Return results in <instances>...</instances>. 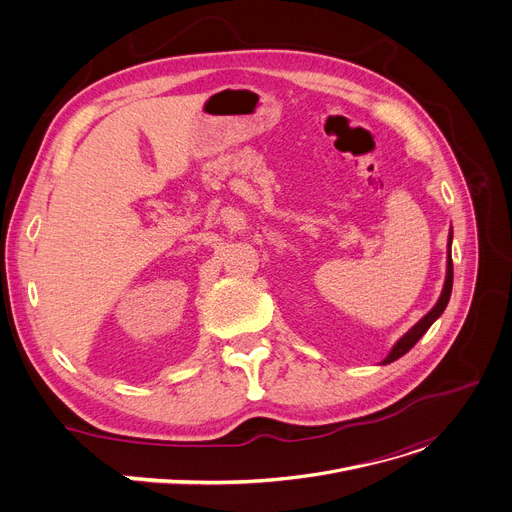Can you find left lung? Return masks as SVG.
<instances>
[{"mask_svg": "<svg viewBox=\"0 0 512 512\" xmlns=\"http://www.w3.org/2000/svg\"><path fill=\"white\" fill-rule=\"evenodd\" d=\"M451 239H453V232H449V241H447V275H445V286H443V292H441V298L437 300V304L431 308V312H427L421 320H418L414 327L406 333V335H402L400 339H398V343L392 347V351L388 353V357L382 361V365H386V363H392V361H396L398 357H402L404 353H408L414 345H416V341L421 339L427 331H429V327L431 324L443 314V310H445V306H447V302H449V298H451V288H453V261H451Z\"/></svg>", "mask_w": 512, "mask_h": 512, "instance_id": "left-lung-1", "label": "left lung"}]
</instances>
